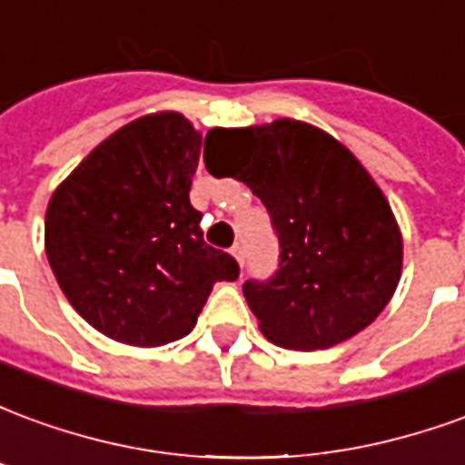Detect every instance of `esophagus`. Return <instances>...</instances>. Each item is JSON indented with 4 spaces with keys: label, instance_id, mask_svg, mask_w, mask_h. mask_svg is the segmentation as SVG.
<instances>
[{
    "label": "esophagus",
    "instance_id": "1",
    "mask_svg": "<svg viewBox=\"0 0 465 465\" xmlns=\"http://www.w3.org/2000/svg\"><path fill=\"white\" fill-rule=\"evenodd\" d=\"M232 253H233V259H236V262L243 266V262H246V252H243V243H233Z\"/></svg>",
    "mask_w": 465,
    "mask_h": 465
}]
</instances>
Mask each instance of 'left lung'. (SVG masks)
Masks as SVG:
<instances>
[{
  "label": "left lung",
  "mask_w": 465,
  "mask_h": 465,
  "mask_svg": "<svg viewBox=\"0 0 465 465\" xmlns=\"http://www.w3.org/2000/svg\"><path fill=\"white\" fill-rule=\"evenodd\" d=\"M222 156L206 169L252 189L279 239L272 279L243 282L266 339L329 349L363 331L391 302L403 243L386 196L353 153L312 124L219 129Z\"/></svg>",
  "instance_id": "left-lung-1"
}]
</instances>
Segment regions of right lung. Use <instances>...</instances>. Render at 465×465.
<instances>
[{
  "label": "right lung",
  "mask_w": 465,
  "mask_h": 465,
  "mask_svg": "<svg viewBox=\"0 0 465 465\" xmlns=\"http://www.w3.org/2000/svg\"><path fill=\"white\" fill-rule=\"evenodd\" d=\"M202 134L162 112L126 124L52 193L46 259L76 313L109 339L163 346L192 331L232 253L203 242L189 202Z\"/></svg>",
  "instance_id": "1"
}]
</instances>
